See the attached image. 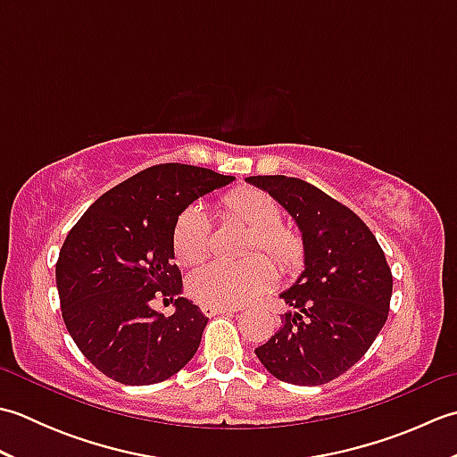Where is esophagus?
<instances>
[{
    "label": "esophagus",
    "instance_id": "1",
    "mask_svg": "<svg viewBox=\"0 0 457 457\" xmlns=\"http://www.w3.org/2000/svg\"><path fill=\"white\" fill-rule=\"evenodd\" d=\"M202 312L206 314L208 318H212V316H216V314L237 312V308H234V306H210V304H204V306H202Z\"/></svg>",
    "mask_w": 457,
    "mask_h": 457
}]
</instances>
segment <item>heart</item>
Wrapping results in <instances>:
<instances>
[{
  "instance_id": "heart-1",
  "label": "heart",
  "mask_w": 457,
  "mask_h": 457,
  "mask_svg": "<svg viewBox=\"0 0 457 457\" xmlns=\"http://www.w3.org/2000/svg\"><path fill=\"white\" fill-rule=\"evenodd\" d=\"M220 216L226 223L244 228L249 237L247 253L263 251L280 270L296 275L304 265L306 244L300 231L280 223L283 212L267 192L239 187L220 202ZM172 251L184 265H196L212 245V223L200 206H187L172 223ZM278 270L267 257L255 255L245 263H210L194 270L188 278V295L200 304L239 306L273 290Z\"/></svg>"
}]
</instances>
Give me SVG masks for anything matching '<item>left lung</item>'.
I'll use <instances>...</instances> for the list:
<instances>
[{"instance_id":"obj_1","label":"left lung","mask_w":457,"mask_h":457,"mask_svg":"<svg viewBox=\"0 0 457 457\" xmlns=\"http://www.w3.org/2000/svg\"><path fill=\"white\" fill-rule=\"evenodd\" d=\"M290 212L306 244L304 273L280 298L293 312L255 353L270 375L324 385L344 375L389 316L393 275L381 245L355 212L303 179L249 177Z\"/></svg>"}]
</instances>
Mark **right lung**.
<instances>
[{
	"label": "right lung",
	"instance_id": "1",
	"mask_svg": "<svg viewBox=\"0 0 457 457\" xmlns=\"http://www.w3.org/2000/svg\"><path fill=\"white\" fill-rule=\"evenodd\" d=\"M234 177L192 164H154L96 200L68 231L56 287L68 334L88 361L123 385H153L196 353L208 318L180 295L172 223L196 198ZM162 294L170 317L150 308Z\"/></svg>",
	"mask_w": 457,
	"mask_h": 457
}]
</instances>
